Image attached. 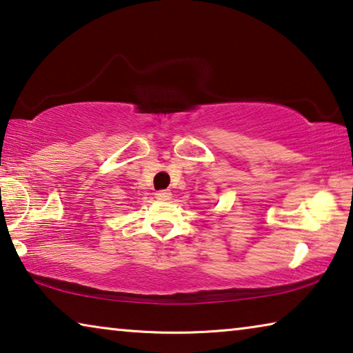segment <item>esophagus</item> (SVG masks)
I'll use <instances>...</instances> for the list:
<instances>
[{
  "label": "esophagus",
  "instance_id": "1",
  "mask_svg": "<svg viewBox=\"0 0 353 353\" xmlns=\"http://www.w3.org/2000/svg\"><path fill=\"white\" fill-rule=\"evenodd\" d=\"M155 198L161 201L171 199V190H160V192H155Z\"/></svg>",
  "mask_w": 353,
  "mask_h": 353
}]
</instances>
